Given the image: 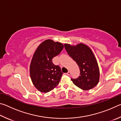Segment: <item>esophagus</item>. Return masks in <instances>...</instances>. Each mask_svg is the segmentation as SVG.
<instances>
[{
	"mask_svg": "<svg viewBox=\"0 0 121 121\" xmlns=\"http://www.w3.org/2000/svg\"><path fill=\"white\" fill-rule=\"evenodd\" d=\"M70 73H71V72H70V71H69L68 72L66 73V74H67V75H68V76H69V75H70Z\"/></svg>",
	"mask_w": 121,
	"mask_h": 121,
	"instance_id": "esophagus-1",
	"label": "esophagus"
}]
</instances>
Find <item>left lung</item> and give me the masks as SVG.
<instances>
[{"label":"left lung","instance_id":"left-lung-1","mask_svg":"<svg viewBox=\"0 0 121 121\" xmlns=\"http://www.w3.org/2000/svg\"><path fill=\"white\" fill-rule=\"evenodd\" d=\"M65 48L80 69L79 77L71 78L73 83L83 90H89L95 87L99 82L100 73L97 61L91 49L83 44L77 46L65 44Z\"/></svg>","mask_w":121,"mask_h":121}]
</instances>
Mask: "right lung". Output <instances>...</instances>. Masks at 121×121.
Instances as JSON below:
<instances>
[{"mask_svg": "<svg viewBox=\"0 0 121 121\" xmlns=\"http://www.w3.org/2000/svg\"><path fill=\"white\" fill-rule=\"evenodd\" d=\"M63 45L51 39L45 40L37 48L30 66L32 83L41 92L47 93L54 89L60 82L63 73L59 65L52 59L62 51Z\"/></svg>", "mask_w": 121, "mask_h": 121, "instance_id": "add662e5", "label": "right lung"}]
</instances>
